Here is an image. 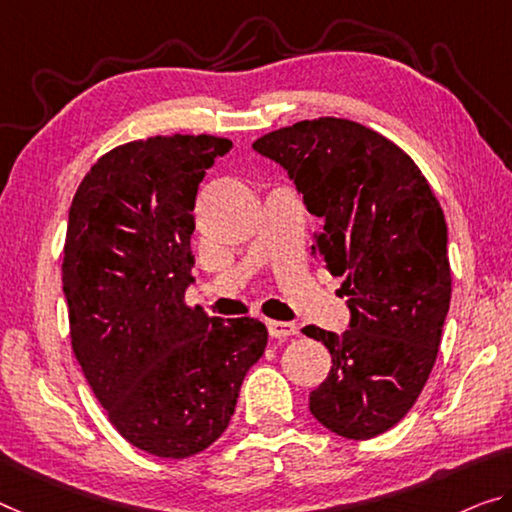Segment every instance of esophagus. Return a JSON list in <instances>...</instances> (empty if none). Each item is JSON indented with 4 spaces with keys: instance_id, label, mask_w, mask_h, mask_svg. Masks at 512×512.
<instances>
[{
    "instance_id": "1",
    "label": "esophagus",
    "mask_w": 512,
    "mask_h": 512,
    "mask_svg": "<svg viewBox=\"0 0 512 512\" xmlns=\"http://www.w3.org/2000/svg\"><path fill=\"white\" fill-rule=\"evenodd\" d=\"M267 332L272 338H288L300 332L295 322H281V320H267Z\"/></svg>"
}]
</instances>
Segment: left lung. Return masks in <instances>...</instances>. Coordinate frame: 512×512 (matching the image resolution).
<instances>
[{
    "label": "left lung",
    "instance_id": "1",
    "mask_svg": "<svg viewBox=\"0 0 512 512\" xmlns=\"http://www.w3.org/2000/svg\"><path fill=\"white\" fill-rule=\"evenodd\" d=\"M254 151L322 217L311 251L348 297L341 336L302 329L332 355L309 410L341 437L382 435L410 412L437 359L451 304L444 212L412 157L355 121H300L256 139Z\"/></svg>",
    "mask_w": 512,
    "mask_h": 512
}]
</instances>
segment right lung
Returning a JSON list of instances; mask_svg holds the SVG:
<instances>
[{
    "label": "right lung",
    "mask_w": 512,
    "mask_h": 512,
    "mask_svg": "<svg viewBox=\"0 0 512 512\" xmlns=\"http://www.w3.org/2000/svg\"><path fill=\"white\" fill-rule=\"evenodd\" d=\"M233 141L171 135L114 148L68 212L70 341L114 428L157 458H190L229 428L242 380L263 357L254 318L185 306L199 183Z\"/></svg>",
    "instance_id": "add662e5"
}]
</instances>
